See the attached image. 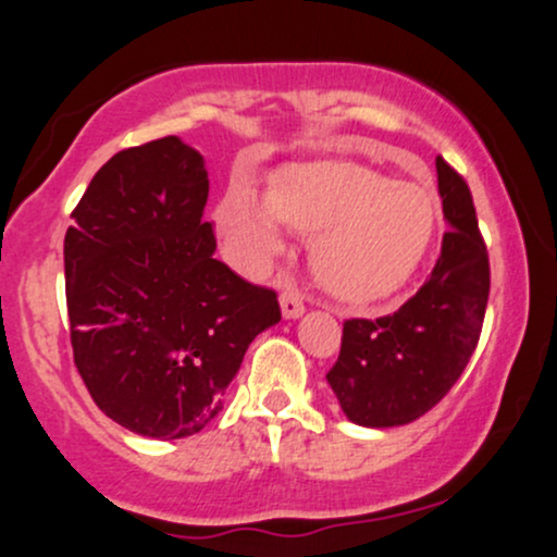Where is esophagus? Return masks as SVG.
Listing matches in <instances>:
<instances>
[{
	"instance_id": "34e87169",
	"label": "esophagus",
	"mask_w": 557,
	"mask_h": 557,
	"mask_svg": "<svg viewBox=\"0 0 557 557\" xmlns=\"http://www.w3.org/2000/svg\"><path fill=\"white\" fill-rule=\"evenodd\" d=\"M280 306H283L285 319H298L304 314V298H300V293L293 290V287H285V290L280 293Z\"/></svg>"
}]
</instances>
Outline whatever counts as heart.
<instances>
[{"label":"heart","instance_id":"1","mask_svg":"<svg viewBox=\"0 0 557 557\" xmlns=\"http://www.w3.org/2000/svg\"><path fill=\"white\" fill-rule=\"evenodd\" d=\"M264 206L230 190L216 225L246 270L283 257L280 225L314 235L311 267L330 296L348 304L385 298L408 283L434 233V196L424 185L393 181L356 162L293 164L267 185Z\"/></svg>","mask_w":557,"mask_h":557}]
</instances>
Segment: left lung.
Masks as SVG:
<instances>
[{
	"instance_id": "1",
	"label": "left lung",
	"mask_w": 557,
	"mask_h": 557,
	"mask_svg": "<svg viewBox=\"0 0 557 557\" xmlns=\"http://www.w3.org/2000/svg\"><path fill=\"white\" fill-rule=\"evenodd\" d=\"M437 188L450 230L430 280L393 314L343 322L327 382L354 424L382 430L424 417L456 385L482 335L490 259L474 198L443 157Z\"/></svg>"
}]
</instances>
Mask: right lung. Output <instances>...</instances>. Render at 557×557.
Wrapping results in <instances>:
<instances>
[{"label": "right lung", "instance_id": "1", "mask_svg": "<svg viewBox=\"0 0 557 557\" xmlns=\"http://www.w3.org/2000/svg\"><path fill=\"white\" fill-rule=\"evenodd\" d=\"M198 151L168 136L117 151L65 233L70 343L96 406L154 440L201 432L277 293L216 261Z\"/></svg>", "mask_w": 557, "mask_h": 557}]
</instances>
